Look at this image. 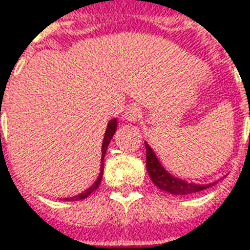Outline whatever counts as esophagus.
<instances>
[{
    "instance_id": "esophagus-1",
    "label": "esophagus",
    "mask_w": 250,
    "mask_h": 250,
    "mask_svg": "<svg viewBox=\"0 0 250 250\" xmlns=\"http://www.w3.org/2000/svg\"><path fill=\"white\" fill-rule=\"evenodd\" d=\"M142 110L140 107H137V106H129L125 111H124V120L125 121L129 122H137L140 121V118H142Z\"/></svg>"
}]
</instances>
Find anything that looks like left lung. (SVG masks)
<instances>
[{"instance_id": "left-lung-1", "label": "left lung", "mask_w": 250, "mask_h": 250, "mask_svg": "<svg viewBox=\"0 0 250 250\" xmlns=\"http://www.w3.org/2000/svg\"><path fill=\"white\" fill-rule=\"evenodd\" d=\"M146 143V149H147V171L149 178L152 180L155 187H158L163 192H167L170 194H193L201 192L209 187H214L218 181L209 182V184H196V182H187L185 180L177 178L173 174H170L166 168L161 165L159 159Z\"/></svg>"}]
</instances>
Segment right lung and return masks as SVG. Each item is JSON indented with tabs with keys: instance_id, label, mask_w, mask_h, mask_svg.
Wrapping results in <instances>:
<instances>
[{
	"instance_id": "right-lung-1",
	"label": "right lung",
	"mask_w": 250,
	"mask_h": 250,
	"mask_svg": "<svg viewBox=\"0 0 250 250\" xmlns=\"http://www.w3.org/2000/svg\"><path fill=\"white\" fill-rule=\"evenodd\" d=\"M117 125H118V121H117V118H113L111 121L107 124V128H106V132H104V139H103L102 143V161H101V173L98 175V178L96 181L88 188V189H85L83 193L77 194V196H73V197H66L65 200L66 201H76V200H83V199H85V197H88L89 194L92 193V192H95L96 189L99 188V184H101V181H102V175H103V158H104V155H106V151H107L108 147V143L111 142V139H113V136H114L115 130H117Z\"/></svg>"
}]
</instances>
